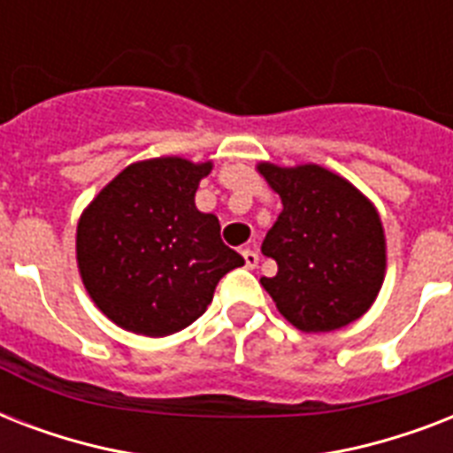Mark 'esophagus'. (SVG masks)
Returning <instances> with one entry per match:
<instances>
[{
	"mask_svg": "<svg viewBox=\"0 0 453 453\" xmlns=\"http://www.w3.org/2000/svg\"><path fill=\"white\" fill-rule=\"evenodd\" d=\"M242 256H244V265H247L249 270H254L256 265H258V254H256L254 249H244Z\"/></svg>",
	"mask_w": 453,
	"mask_h": 453,
	"instance_id": "1",
	"label": "esophagus"
}]
</instances>
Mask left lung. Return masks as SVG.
Here are the masks:
<instances>
[{
  "mask_svg": "<svg viewBox=\"0 0 453 453\" xmlns=\"http://www.w3.org/2000/svg\"><path fill=\"white\" fill-rule=\"evenodd\" d=\"M282 197L261 251L277 263L261 277L277 310L301 331H334L372 308L386 273L383 226L372 202L345 178L305 164L258 166Z\"/></svg>",
  "mask_w": 453,
  "mask_h": 453,
  "instance_id": "left-lung-1",
  "label": "left lung"
}]
</instances>
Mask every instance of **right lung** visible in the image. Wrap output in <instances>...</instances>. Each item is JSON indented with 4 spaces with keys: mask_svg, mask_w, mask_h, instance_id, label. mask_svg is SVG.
<instances>
[{
    "mask_svg": "<svg viewBox=\"0 0 453 453\" xmlns=\"http://www.w3.org/2000/svg\"><path fill=\"white\" fill-rule=\"evenodd\" d=\"M211 162L159 157L131 164L77 226L88 296L122 329L169 336L204 315L220 277L244 265L220 240L213 213L195 206Z\"/></svg>",
    "mask_w": 453,
    "mask_h": 453,
    "instance_id": "right-lung-1",
    "label": "right lung"
}]
</instances>
